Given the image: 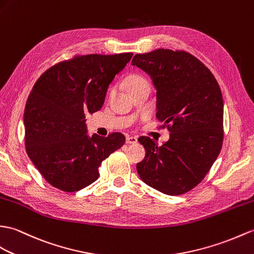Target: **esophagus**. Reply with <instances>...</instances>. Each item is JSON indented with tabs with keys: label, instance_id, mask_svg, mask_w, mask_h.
<instances>
[{
	"label": "esophagus",
	"instance_id": "obj_1",
	"mask_svg": "<svg viewBox=\"0 0 254 254\" xmlns=\"http://www.w3.org/2000/svg\"><path fill=\"white\" fill-rule=\"evenodd\" d=\"M126 143L127 144H136L137 143V137H135V136H127Z\"/></svg>",
	"mask_w": 254,
	"mask_h": 254
}]
</instances>
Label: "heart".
Instances as JSON below:
<instances>
[{
  "label": "heart",
  "instance_id": "b5f03b06",
  "mask_svg": "<svg viewBox=\"0 0 254 254\" xmlns=\"http://www.w3.org/2000/svg\"><path fill=\"white\" fill-rule=\"evenodd\" d=\"M146 83H147L146 80L143 78V76H140L138 74L128 75L125 81V85H126V88L127 90V92H131L132 90H134V88H136V87L143 85V84H146Z\"/></svg>",
  "mask_w": 254,
  "mask_h": 254
}]
</instances>
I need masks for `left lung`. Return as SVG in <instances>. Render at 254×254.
<instances>
[{
	"label": "left lung",
	"instance_id": "left-lung-1",
	"mask_svg": "<svg viewBox=\"0 0 254 254\" xmlns=\"http://www.w3.org/2000/svg\"><path fill=\"white\" fill-rule=\"evenodd\" d=\"M132 64L150 75L157 91L156 117L170 131L162 145L148 136L138 138L146 150L136 164L139 178L170 196L185 193L204 179L222 148L224 104L219 83L201 62L184 51L137 54Z\"/></svg>",
	"mask_w": 254,
	"mask_h": 254
}]
</instances>
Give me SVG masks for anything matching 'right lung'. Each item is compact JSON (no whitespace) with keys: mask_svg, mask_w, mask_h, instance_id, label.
I'll return each mask as SVG.
<instances>
[{"mask_svg":"<svg viewBox=\"0 0 254 254\" xmlns=\"http://www.w3.org/2000/svg\"><path fill=\"white\" fill-rule=\"evenodd\" d=\"M132 53L83 55L47 69L27 99L23 125L29 158L45 181L67 192L91 185L98 168L126 141L125 135H87L85 115L105 102L115 76Z\"/></svg>","mask_w":254,"mask_h":254,"instance_id":"add662e5","label":"right lung"}]
</instances>
